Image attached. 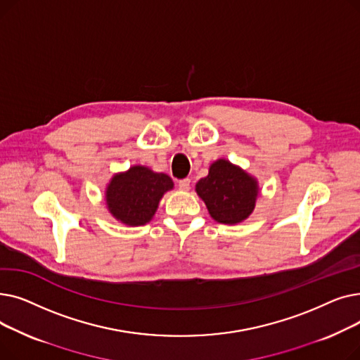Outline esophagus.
Instances as JSON below:
<instances>
[{"label":"esophagus","instance_id":"obj_1","mask_svg":"<svg viewBox=\"0 0 360 360\" xmlns=\"http://www.w3.org/2000/svg\"><path fill=\"white\" fill-rule=\"evenodd\" d=\"M178 185H179V190H182V191H190V188H191V179H190V178L181 179Z\"/></svg>","mask_w":360,"mask_h":360}]
</instances>
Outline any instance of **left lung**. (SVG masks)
<instances>
[{
  "mask_svg": "<svg viewBox=\"0 0 360 360\" xmlns=\"http://www.w3.org/2000/svg\"><path fill=\"white\" fill-rule=\"evenodd\" d=\"M195 191L216 221L236 224L254 212L259 188L243 169L219 159L210 165L209 175L197 182Z\"/></svg>",
  "mask_w": 360,
  "mask_h": 360,
  "instance_id": "1",
  "label": "left lung"
}]
</instances>
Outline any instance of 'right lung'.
<instances>
[{
	"label": "right lung",
	"instance_id": "right-lung-1",
	"mask_svg": "<svg viewBox=\"0 0 360 360\" xmlns=\"http://www.w3.org/2000/svg\"><path fill=\"white\" fill-rule=\"evenodd\" d=\"M172 188L174 181L166 174L137 165L112 176L105 200L109 213L117 220L128 226H141L153 219L163 194Z\"/></svg>",
	"mask_w": 360,
	"mask_h": 360
}]
</instances>
